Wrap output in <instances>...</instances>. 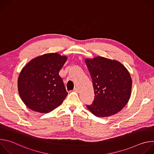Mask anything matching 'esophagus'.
Wrapping results in <instances>:
<instances>
[{
  "label": "esophagus",
  "instance_id": "34e87169",
  "mask_svg": "<svg viewBox=\"0 0 154 154\" xmlns=\"http://www.w3.org/2000/svg\"><path fill=\"white\" fill-rule=\"evenodd\" d=\"M74 91L75 92L79 93V88H78V87H77V86H75V87H74Z\"/></svg>",
  "mask_w": 154,
  "mask_h": 154
}]
</instances>
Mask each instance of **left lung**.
Masks as SVG:
<instances>
[{"mask_svg": "<svg viewBox=\"0 0 154 154\" xmlns=\"http://www.w3.org/2000/svg\"><path fill=\"white\" fill-rule=\"evenodd\" d=\"M85 63L93 81L94 99L86 105L98 117H108L119 112L127 103L131 95L130 75L123 64L102 57L87 58Z\"/></svg>", "mask_w": 154, "mask_h": 154, "instance_id": "left-lung-1", "label": "left lung"}]
</instances>
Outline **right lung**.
<instances>
[{
    "instance_id": "obj_1",
    "label": "right lung",
    "mask_w": 154,
    "mask_h": 154,
    "mask_svg": "<svg viewBox=\"0 0 154 154\" xmlns=\"http://www.w3.org/2000/svg\"><path fill=\"white\" fill-rule=\"evenodd\" d=\"M66 56L51 53L35 58L22 69L17 80L19 96L32 110L48 113L68 95L59 72Z\"/></svg>"
}]
</instances>
